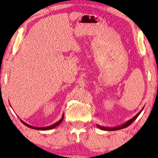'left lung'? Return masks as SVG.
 I'll return each mask as SVG.
<instances>
[{"label": "left lung", "mask_w": 158, "mask_h": 158, "mask_svg": "<svg viewBox=\"0 0 158 158\" xmlns=\"http://www.w3.org/2000/svg\"><path fill=\"white\" fill-rule=\"evenodd\" d=\"M142 110H143V109H142L141 111H140L139 113L137 114V115L134 116L133 118H131V119L127 121V122H125L124 124L121 125V126H118V127H101V126H100V125H97V127H98L99 129H102V130H106V131H116V130H119V129L126 128V127H127L128 126H129L130 124H132V123L134 122V121H135L136 118L138 117V116L139 115Z\"/></svg>", "instance_id": "left-lung-1"}]
</instances>
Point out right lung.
Wrapping results in <instances>:
<instances>
[{
	"label": "right lung",
	"instance_id": "right-lung-1",
	"mask_svg": "<svg viewBox=\"0 0 158 158\" xmlns=\"http://www.w3.org/2000/svg\"><path fill=\"white\" fill-rule=\"evenodd\" d=\"M63 118H64V115H62V117L61 118V119H60V121H58L57 122H56L55 124L51 125V126L46 127H32V126H31V125H29L28 124H27V123H25L24 122H23L22 120H21V122H22L23 124L25 125V126L29 127V128H31V129H37V130H49V129H52L55 128V127H57V126H58V125H59L60 124H61V122H62V120H63Z\"/></svg>",
	"mask_w": 158,
	"mask_h": 158
}]
</instances>
